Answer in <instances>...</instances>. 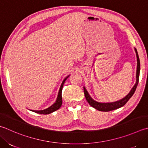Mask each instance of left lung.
I'll list each match as a JSON object with an SVG mask.
<instances>
[{
  "mask_svg": "<svg viewBox=\"0 0 148 148\" xmlns=\"http://www.w3.org/2000/svg\"><path fill=\"white\" fill-rule=\"evenodd\" d=\"M136 54H137V75H136V77H137V81H136V83L134 85V87L132 88V90L130 92V93L126 95L125 97H124L120 101H116V102L114 103H98L93 100L90 96V95L86 91L85 88H83L84 90V94H85V96L87 102L89 103V105L93 107V108H95L97 110L102 111V112H110L112 110H114L119 108L123 106L124 105H126V103L128 102L129 99L132 97V95L134 94L135 90L137 88V86L138 85V81H139V74H140V60L139 58H138V55L137 53V49H135Z\"/></svg>",
  "mask_w": 148,
  "mask_h": 148,
  "instance_id": "left-lung-1",
  "label": "left lung"
}]
</instances>
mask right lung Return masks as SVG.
Instances as JSON below:
<instances>
[{
	"label": "right lung",
	"instance_id": "1",
	"mask_svg": "<svg viewBox=\"0 0 148 148\" xmlns=\"http://www.w3.org/2000/svg\"><path fill=\"white\" fill-rule=\"evenodd\" d=\"M67 76L66 77H65L64 80L63 81L62 85L60 86V90L58 92V97H57V99L56 103H54L53 105L49 107V108L45 109V110H33V112L37 113V114H43V115H46V114H51V113L53 112L54 111L57 110H58L61 106L62 105V88H63V84H64L65 80L67 79V77H69Z\"/></svg>",
	"mask_w": 148,
	"mask_h": 148
}]
</instances>
